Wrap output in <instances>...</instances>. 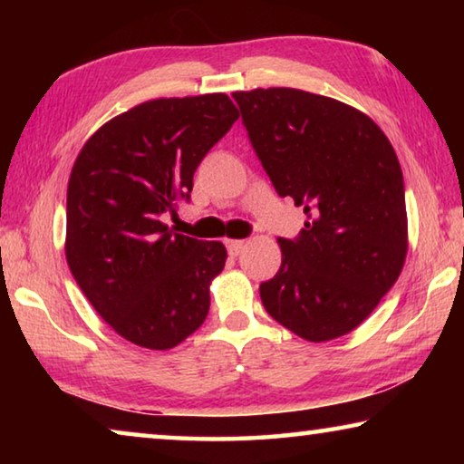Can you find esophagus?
I'll list each match as a JSON object with an SVG mask.
<instances>
[{
    "mask_svg": "<svg viewBox=\"0 0 464 464\" xmlns=\"http://www.w3.org/2000/svg\"><path fill=\"white\" fill-rule=\"evenodd\" d=\"M243 247H246V243L243 241H227V251H229L231 256H239Z\"/></svg>",
    "mask_w": 464,
    "mask_h": 464,
    "instance_id": "esophagus-1",
    "label": "esophagus"
}]
</instances>
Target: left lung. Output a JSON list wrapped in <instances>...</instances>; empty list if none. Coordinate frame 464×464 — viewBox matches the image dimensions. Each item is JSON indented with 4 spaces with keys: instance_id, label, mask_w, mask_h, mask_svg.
I'll return each mask as SVG.
<instances>
[{
    "instance_id": "obj_1",
    "label": "left lung",
    "mask_w": 464,
    "mask_h": 464,
    "mask_svg": "<svg viewBox=\"0 0 464 464\" xmlns=\"http://www.w3.org/2000/svg\"><path fill=\"white\" fill-rule=\"evenodd\" d=\"M243 127L278 196L307 215L280 237L282 264L260 285L266 311L309 342L371 315L407 254L403 174L384 132L360 110L293 88L235 92Z\"/></svg>"
}]
</instances>
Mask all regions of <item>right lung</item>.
I'll use <instances>...</instances> for the list:
<instances>
[{
  "label": "right lung",
  "instance_id": "add662e5",
  "mask_svg": "<svg viewBox=\"0 0 464 464\" xmlns=\"http://www.w3.org/2000/svg\"><path fill=\"white\" fill-rule=\"evenodd\" d=\"M239 119L225 93L151 100L106 122L77 155L67 188L65 254L77 286L124 340L184 342L208 315L221 241L166 225L192 178Z\"/></svg>",
  "mask_w": 464,
  "mask_h": 464
}]
</instances>
